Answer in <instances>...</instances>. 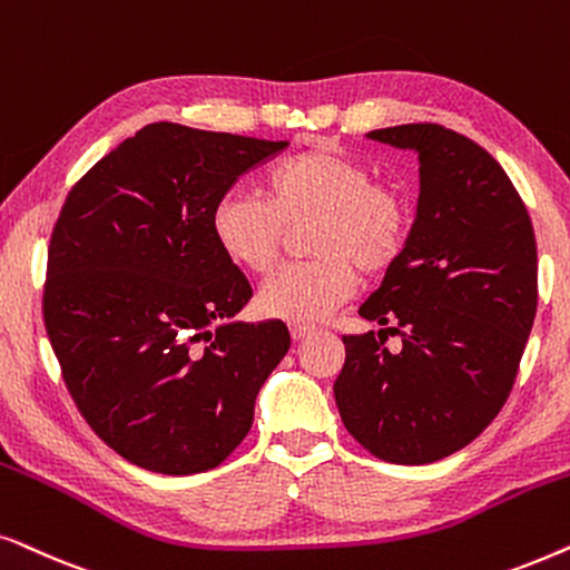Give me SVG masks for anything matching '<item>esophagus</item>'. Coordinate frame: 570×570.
Wrapping results in <instances>:
<instances>
[{
  "mask_svg": "<svg viewBox=\"0 0 570 570\" xmlns=\"http://www.w3.org/2000/svg\"><path fill=\"white\" fill-rule=\"evenodd\" d=\"M289 331H292V338H294V341H302V338L313 336V333H315V325H307V323H292V325H289Z\"/></svg>",
  "mask_w": 570,
  "mask_h": 570,
  "instance_id": "1",
  "label": "esophagus"
}]
</instances>
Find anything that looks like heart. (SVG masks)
Returning a JSON list of instances; mask_svg holds the SVG:
<instances>
[{"label":"heart","instance_id":"heart-1","mask_svg":"<svg viewBox=\"0 0 570 570\" xmlns=\"http://www.w3.org/2000/svg\"><path fill=\"white\" fill-rule=\"evenodd\" d=\"M265 200L226 193L210 210V234L226 261L268 273L286 237L315 222L307 247L315 261L286 265L265 278L261 309L289 323H317L352 297L364 276H383L404 255L409 200L393 181L333 146H309L281 158L263 177Z\"/></svg>","mask_w":570,"mask_h":570}]
</instances>
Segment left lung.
I'll use <instances>...</instances> for the list:
<instances>
[{"mask_svg":"<svg viewBox=\"0 0 570 570\" xmlns=\"http://www.w3.org/2000/svg\"><path fill=\"white\" fill-rule=\"evenodd\" d=\"M373 140L420 154V206L404 255L360 307L385 331L344 336L333 383L354 440L391 464H432L503 409L537 315V239L495 158L443 125L385 127Z\"/></svg>","mask_w":570,"mask_h":570,"instance_id":"1","label":"left lung"}]
</instances>
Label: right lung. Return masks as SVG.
<instances>
[{
	"mask_svg": "<svg viewBox=\"0 0 570 570\" xmlns=\"http://www.w3.org/2000/svg\"><path fill=\"white\" fill-rule=\"evenodd\" d=\"M286 146L154 121L65 197L43 325L75 406L135 466L216 469L289 352L281 321L232 323L253 286L210 234L218 197Z\"/></svg>",
	"mask_w": 570,
	"mask_h": 570,
	"instance_id": "obj_1",
	"label": "right lung"
}]
</instances>
